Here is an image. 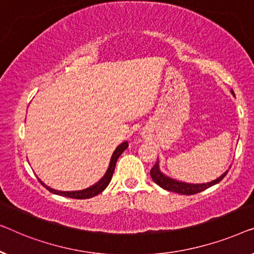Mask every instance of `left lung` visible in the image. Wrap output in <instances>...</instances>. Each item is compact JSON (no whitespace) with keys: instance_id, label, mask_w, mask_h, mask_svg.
Here are the masks:
<instances>
[{"instance_id":"8db88e82","label":"left lung","mask_w":254,"mask_h":254,"mask_svg":"<svg viewBox=\"0 0 254 254\" xmlns=\"http://www.w3.org/2000/svg\"><path fill=\"white\" fill-rule=\"evenodd\" d=\"M231 93L234 94V91H231ZM228 173V170L224 173L222 176H220L219 178H216L215 181L209 182V183H205V184H189V183H182V182L171 180V178L164 176V175L160 171L159 169V162H155L154 166L149 171L151 174L152 180L154 181V183H156L159 187H161L162 189L170 192H176V193H181V194H185V195H191V194H195L199 193L206 189H208L213 185H215L223 180L226 177V175Z\"/></svg>"}]
</instances>
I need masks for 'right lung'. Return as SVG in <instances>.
I'll return each instance as SVG.
<instances>
[{"mask_svg": "<svg viewBox=\"0 0 254 254\" xmlns=\"http://www.w3.org/2000/svg\"><path fill=\"white\" fill-rule=\"evenodd\" d=\"M127 141H124L123 144H121L119 147L115 149V152L113 153V156H112V160H110V164H109V168L108 170H107V173L105 176H103L101 180H100L98 183H95L94 185H92L91 188H87L85 189V190H80V191H57L54 190V189H51L47 185H45L42 182L40 181V183L44 185V187L47 189L48 191H51L52 193L54 194H59V195H63V197H66V198H72V199H88V198H92V197H95V195H98L99 193H101V192L105 190V189L108 187V184L110 183V181H112V177H113V174H114V170H115V166H116V162H117V159L120 158V155L122 154V153L126 151L127 148Z\"/></svg>", "mask_w": 254, "mask_h": 254, "instance_id": "obj_1", "label": "right lung"}]
</instances>
